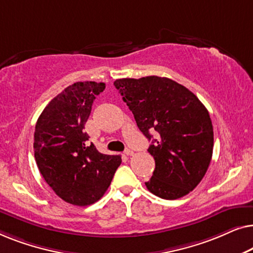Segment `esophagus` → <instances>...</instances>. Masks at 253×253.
Segmentation results:
<instances>
[{
    "label": "esophagus",
    "mask_w": 253,
    "mask_h": 253,
    "mask_svg": "<svg viewBox=\"0 0 253 253\" xmlns=\"http://www.w3.org/2000/svg\"><path fill=\"white\" fill-rule=\"evenodd\" d=\"M126 155H133V151L131 148H126Z\"/></svg>",
    "instance_id": "34e87169"
}]
</instances>
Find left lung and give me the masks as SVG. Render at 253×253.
<instances>
[{
  "label": "left lung",
  "mask_w": 253,
  "mask_h": 253,
  "mask_svg": "<svg viewBox=\"0 0 253 253\" xmlns=\"http://www.w3.org/2000/svg\"><path fill=\"white\" fill-rule=\"evenodd\" d=\"M114 85L139 130L152 140L147 151L155 169L145 182L148 191L167 200L188 195L205 176L213 154V126L206 107L191 91L166 77L116 79Z\"/></svg>",
  "instance_id": "obj_1"
}]
</instances>
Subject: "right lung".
I'll use <instances>...</instances> for the list:
<instances>
[{
  "mask_svg": "<svg viewBox=\"0 0 253 253\" xmlns=\"http://www.w3.org/2000/svg\"><path fill=\"white\" fill-rule=\"evenodd\" d=\"M105 83L77 82L46 106L34 131V158L44 181L72 205L87 206L101 198L122 162L120 155L102 154L85 124Z\"/></svg>",
  "mask_w": 253,
  "mask_h": 253,
  "instance_id": "obj_1",
  "label": "right lung"
}]
</instances>
